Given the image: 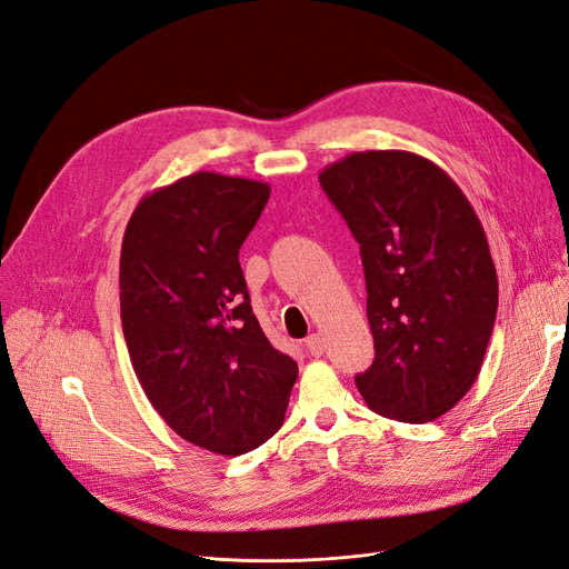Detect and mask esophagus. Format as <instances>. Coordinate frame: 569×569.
I'll return each mask as SVG.
<instances>
[{
  "label": "esophagus",
  "mask_w": 569,
  "mask_h": 569,
  "mask_svg": "<svg viewBox=\"0 0 569 569\" xmlns=\"http://www.w3.org/2000/svg\"><path fill=\"white\" fill-rule=\"evenodd\" d=\"M306 350L312 357H322L325 355V340L320 338V333H312V336L306 338Z\"/></svg>",
  "instance_id": "esophagus-1"
}]
</instances>
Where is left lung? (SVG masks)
<instances>
[{
    "instance_id": "1",
    "label": "left lung",
    "mask_w": 569,
    "mask_h": 569,
    "mask_svg": "<svg viewBox=\"0 0 569 569\" xmlns=\"http://www.w3.org/2000/svg\"><path fill=\"white\" fill-rule=\"evenodd\" d=\"M367 280L376 359L355 378L373 413L431 422L479 378L497 315L486 231L462 189L411 151H355L320 172Z\"/></svg>"
}]
</instances>
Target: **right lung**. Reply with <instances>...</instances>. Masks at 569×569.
Instances as JSON below:
<instances>
[{"label": "right lung", "instance_id": "obj_1", "mask_svg": "<svg viewBox=\"0 0 569 569\" xmlns=\"http://www.w3.org/2000/svg\"><path fill=\"white\" fill-rule=\"evenodd\" d=\"M270 187L193 172L134 208L121 244V322L134 376L170 429L242 456L284 422L299 367L270 346L238 261Z\"/></svg>", "mask_w": 569, "mask_h": 569}]
</instances>
